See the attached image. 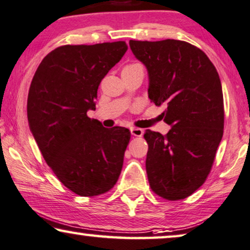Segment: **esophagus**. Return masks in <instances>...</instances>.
<instances>
[{
  "label": "esophagus",
  "mask_w": 250,
  "mask_h": 250,
  "mask_svg": "<svg viewBox=\"0 0 250 250\" xmlns=\"http://www.w3.org/2000/svg\"><path fill=\"white\" fill-rule=\"evenodd\" d=\"M131 133L133 136H142L144 134V131L142 128H137V127H132L131 128Z\"/></svg>",
  "instance_id": "esophagus-1"
}]
</instances>
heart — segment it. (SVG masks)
<instances>
[{
	"mask_svg": "<svg viewBox=\"0 0 250 250\" xmlns=\"http://www.w3.org/2000/svg\"><path fill=\"white\" fill-rule=\"evenodd\" d=\"M123 70H143V66L140 64H131V65H127V66H125Z\"/></svg>",
	"mask_w": 250,
	"mask_h": 250,
	"instance_id": "heart-1",
	"label": "heart"
}]
</instances>
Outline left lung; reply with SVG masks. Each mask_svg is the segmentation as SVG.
Here are the masks:
<instances>
[{
    "label": "left lung",
    "mask_w": 250,
    "mask_h": 250,
    "mask_svg": "<svg viewBox=\"0 0 250 250\" xmlns=\"http://www.w3.org/2000/svg\"><path fill=\"white\" fill-rule=\"evenodd\" d=\"M146 67L147 95L165 106L167 135L146 129V173L155 194L183 200L203 185L223 135L222 85L203 50L186 42L129 41Z\"/></svg>",
    "instance_id": "1"
}]
</instances>
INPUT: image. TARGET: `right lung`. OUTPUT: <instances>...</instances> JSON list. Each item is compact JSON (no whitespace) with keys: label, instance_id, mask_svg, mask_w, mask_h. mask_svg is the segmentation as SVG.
Returning <instances> with one entry per match:
<instances>
[{"label":"right lung","instance_id":"1","mask_svg":"<svg viewBox=\"0 0 250 250\" xmlns=\"http://www.w3.org/2000/svg\"><path fill=\"white\" fill-rule=\"evenodd\" d=\"M127 50L125 42L65 45L36 71L28 95L29 127L60 182L80 196H96L117 183L131 139L128 128L104 127L96 109L100 82Z\"/></svg>","mask_w":250,"mask_h":250}]
</instances>
